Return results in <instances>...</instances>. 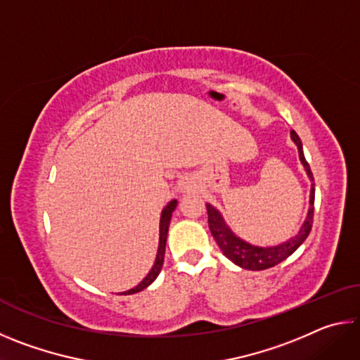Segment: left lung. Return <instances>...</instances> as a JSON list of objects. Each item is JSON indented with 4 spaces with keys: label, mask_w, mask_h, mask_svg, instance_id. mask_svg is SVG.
Masks as SVG:
<instances>
[{
    "label": "left lung",
    "mask_w": 360,
    "mask_h": 360,
    "mask_svg": "<svg viewBox=\"0 0 360 360\" xmlns=\"http://www.w3.org/2000/svg\"><path fill=\"white\" fill-rule=\"evenodd\" d=\"M290 139L294 141L298 149V158H300L302 165L307 172V176L309 182H311V191H309V208L307 212V217H304V222L302 224L300 230L297 231L294 236H290L289 240H285L279 245L275 246H255L251 245L249 241H245L240 238L238 235H235L229 224L225 222L224 216L221 211L214 206L206 203V210H208V224L212 236H214L216 243L221 248L225 257L233 262L235 265H238L245 270H252V271H260L266 270V268H271L278 264H281L283 260L289 257L290 254H294L298 248H300L302 243L307 240V236L311 231L313 225V212H314V179L313 173L309 169L308 162L304 160L303 154V146L300 138H298L294 130H290Z\"/></svg>",
    "instance_id": "obj_1"
}]
</instances>
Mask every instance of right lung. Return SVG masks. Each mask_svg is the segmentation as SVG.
I'll return each mask as SVG.
<instances>
[{"label": "right lung", "instance_id": "1", "mask_svg": "<svg viewBox=\"0 0 360 360\" xmlns=\"http://www.w3.org/2000/svg\"><path fill=\"white\" fill-rule=\"evenodd\" d=\"M176 206H178V200H172V202H168V205L165 208L162 210V216H160V235H158V249H157V257L154 265H152L150 271L146 275V278L143 279L141 283L138 285H135L133 289H129L125 292H120V295H130V294H136V292H141L143 289L148 288L152 283L155 281V278L158 276V273H160L162 266H163V259H165V246H167V236H168V227H169V221H172V216H173V211L176 210Z\"/></svg>", "mask_w": 360, "mask_h": 360}]
</instances>
